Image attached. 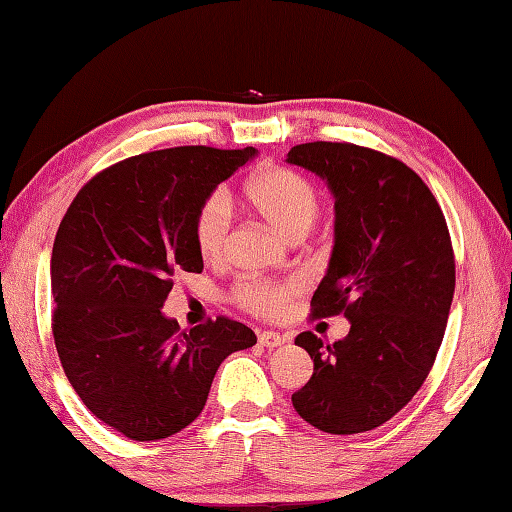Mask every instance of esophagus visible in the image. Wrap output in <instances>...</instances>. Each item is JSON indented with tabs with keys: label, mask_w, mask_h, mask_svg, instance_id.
I'll list each match as a JSON object with an SVG mask.
<instances>
[{
	"label": "esophagus",
	"mask_w": 512,
	"mask_h": 512,
	"mask_svg": "<svg viewBox=\"0 0 512 512\" xmlns=\"http://www.w3.org/2000/svg\"><path fill=\"white\" fill-rule=\"evenodd\" d=\"M286 342V337H282L275 330H264V333H259V344L264 348H277Z\"/></svg>",
	"instance_id": "esophagus-1"
}]
</instances>
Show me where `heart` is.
I'll return each instance as SVG.
<instances>
[{
    "label": "heart",
    "mask_w": 512,
    "mask_h": 512,
    "mask_svg": "<svg viewBox=\"0 0 512 512\" xmlns=\"http://www.w3.org/2000/svg\"><path fill=\"white\" fill-rule=\"evenodd\" d=\"M246 199L279 235L293 239L306 235L319 217V193L306 177L286 168H266L246 184ZM230 210L224 195L208 197L195 217V242L199 255L215 262L224 255L228 244ZM293 286H277L270 282L239 284L235 290L237 302L255 313H279Z\"/></svg>",
    "instance_id": "b5f03b06"
}]
</instances>
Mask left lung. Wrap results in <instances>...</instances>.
Segmentation results:
<instances>
[{"mask_svg":"<svg viewBox=\"0 0 512 512\" xmlns=\"http://www.w3.org/2000/svg\"><path fill=\"white\" fill-rule=\"evenodd\" d=\"M286 162L324 179L335 239L313 317L344 313L350 330L324 346L297 335L313 377L293 393L299 417L330 435L382 426L422 388L442 346L455 257L442 208L415 170L355 144L310 142Z\"/></svg>","mask_w":512,"mask_h":512,"instance_id":"8db88e82","label":"left lung"}]
</instances>
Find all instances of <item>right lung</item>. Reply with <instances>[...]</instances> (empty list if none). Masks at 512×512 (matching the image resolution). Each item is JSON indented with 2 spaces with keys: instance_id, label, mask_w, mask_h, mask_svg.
<instances>
[{
  "instance_id": "add662e5",
  "label": "right lung",
  "mask_w": 512,
  "mask_h": 512,
  "mask_svg": "<svg viewBox=\"0 0 512 512\" xmlns=\"http://www.w3.org/2000/svg\"><path fill=\"white\" fill-rule=\"evenodd\" d=\"M253 146H182L130 157L79 190L59 224L53 335L70 386L104 424L155 442L195 422L219 364L257 344L219 317L182 333L162 313L179 270L202 273L195 217Z\"/></svg>"
}]
</instances>
